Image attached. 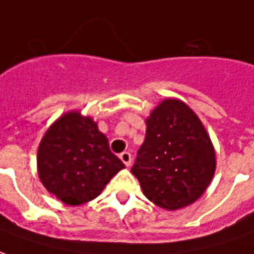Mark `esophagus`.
Returning <instances> with one entry per match:
<instances>
[{
    "mask_svg": "<svg viewBox=\"0 0 254 254\" xmlns=\"http://www.w3.org/2000/svg\"><path fill=\"white\" fill-rule=\"evenodd\" d=\"M120 160L123 161V164H125L126 166H129L131 165V154H129L128 151H123L122 154H120Z\"/></svg>",
    "mask_w": 254,
    "mask_h": 254,
    "instance_id": "esophagus-1",
    "label": "esophagus"
}]
</instances>
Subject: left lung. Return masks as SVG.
I'll use <instances>...</instances> for the list:
<instances>
[{
	"instance_id": "8db88e82",
	"label": "left lung",
	"mask_w": 254,
	"mask_h": 254,
	"mask_svg": "<svg viewBox=\"0 0 254 254\" xmlns=\"http://www.w3.org/2000/svg\"><path fill=\"white\" fill-rule=\"evenodd\" d=\"M146 126L145 142L131 168L143 195L170 211L192 204L215 173V150L204 126L176 99L164 100Z\"/></svg>"
}]
</instances>
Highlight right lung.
<instances>
[{
	"mask_svg": "<svg viewBox=\"0 0 254 254\" xmlns=\"http://www.w3.org/2000/svg\"><path fill=\"white\" fill-rule=\"evenodd\" d=\"M123 168L125 164L109 150L107 136L93 119L78 111L54 122L38 149L42 184L70 205L93 200Z\"/></svg>",
	"mask_w": 254,
	"mask_h": 254,
	"instance_id": "obj_1",
	"label": "right lung"
}]
</instances>
